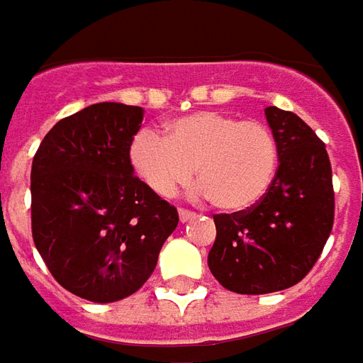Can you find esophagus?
Instances as JSON below:
<instances>
[{"mask_svg":"<svg viewBox=\"0 0 363 363\" xmlns=\"http://www.w3.org/2000/svg\"><path fill=\"white\" fill-rule=\"evenodd\" d=\"M195 213L189 209H179V218H182V223H187L189 218H194Z\"/></svg>","mask_w":363,"mask_h":363,"instance_id":"34e87169","label":"esophagus"}]
</instances>
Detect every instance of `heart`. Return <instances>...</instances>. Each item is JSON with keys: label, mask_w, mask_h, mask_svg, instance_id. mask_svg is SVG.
<instances>
[{"label": "heart", "mask_w": 363, "mask_h": 363, "mask_svg": "<svg viewBox=\"0 0 363 363\" xmlns=\"http://www.w3.org/2000/svg\"><path fill=\"white\" fill-rule=\"evenodd\" d=\"M136 176L162 197L194 177L199 191L223 211H244L268 194L279 166L274 133L259 121L218 111H194L154 130L136 133L128 148Z\"/></svg>", "instance_id": "obj_1"}]
</instances>
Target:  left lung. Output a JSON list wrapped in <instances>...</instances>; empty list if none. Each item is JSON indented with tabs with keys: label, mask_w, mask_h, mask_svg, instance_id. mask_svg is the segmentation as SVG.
I'll return each mask as SVG.
<instances>
[{
	"label": "left lung",
	"mask_w": 363,
	"mask_h": 363,
	"mask_svg": "<svg viewBox=\"0 0 363 363\" xmlns=\"http://www.w3.org/2000/svg\"><path fill=\"white\" fill-rule=\"evenodd\" d=\"M279 148L274 184L256 205L215 215L209 269L225 289L262 295L307 276L334 223L333 168L325 143L295 113L266 107Z\"/></svg>",
	"instance_id": "1"
}]
</instances>
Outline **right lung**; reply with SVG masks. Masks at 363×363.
Returning <instances> with one entry per match:
<instances>
[{
	"label": "right lung",
	"instance_id": "add662e5",
	"mask_svg": "<svg viewBox=\"0 0 363 363\" xmlns=\"http://www.w3.org/2000/svg\"><path fill=\"white\" fill-rule=\"evenodd\" d=\"M143 115L135 105H89L58 121L33 158V240L54 279L82 299L138 291L179 220L130 166Z\"/></svg>",
	"mask_w": 363,
	"mask_h": 363
}]
</instances>
